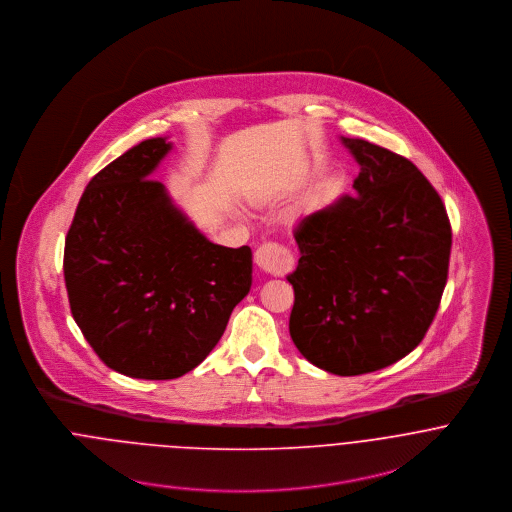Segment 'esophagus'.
I'll return each mask as SVG.
<instances>
[{"label": "esophagus", "instance_id": "esophagus-1", "mask_svg": "<svg viewBox=\"0 0 512 512\" xmlns=\"http://www.w3.org/2000/svg\"><path fill=\"white\" fill-rule=\"evenodd\" d=\"M254 260L258 268H262L268 274L282 276L293 268L292 250L282 242H264L258 246Z\"/></svg>", "mask_w": 512, "mask_h": 512}]
</instances>
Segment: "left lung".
Segmentation results:
<instances>
[{"mask_svg":"<svg viewBox=\"0 0 512 512\" xmlns=\"http://www.w3.org/2000/svg\"><path fill=\"white\" fill-rule=\"evenodd\" d=\"M361 165L357 195L295 226L290 335L315 366L355 376L412 353L438 313L451 224L438 191L406 157L343 138Z\"/></svg>","mask_w":512,"mask_h":512,"instance_id":"obj_1","label":"left lung"}]
</instances>
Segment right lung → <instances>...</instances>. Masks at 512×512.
<instances>
[{
  "mask_svg": "<svg viewBox=\"0 0 512 512\" xmlns=\"http://www.w3.org/2000/svg\"><path fill=\"white\" fill-rule=\"evenodd\" d=\"M169 149L146 140L90 179L63 260L84 339L104 365L146 380L201 365L252 284L250 248L209 242L149 179Z\"/></svg>",
  "mask_w": 512,
  "mask_h": 512,
  "instance_id": "right-lung-1",
  "label": "right lung"
}]
</instances>
